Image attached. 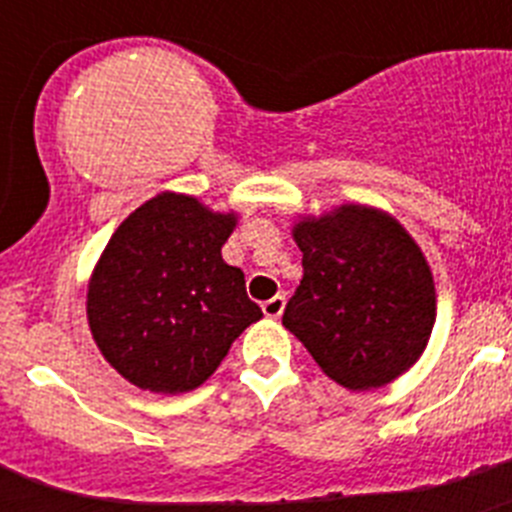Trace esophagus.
Listing matches in <instances>:
<instances>
[{
  "instance_id": "34e87169",
  "label": "esophagus",
  "mask_w": 512,
  "mask_h": 512,
  "mask_svg": "<svg viewBox=\"0 0 512 512\" xmlns=\"http://www.w3.org/2000/svg\"><path fill=\"white\" fill-rule=\"evenodd\" d=\"M284 305H287V297L277 295V297H271V300H266L264 305H261V310H264L266 318H279V315L284 312Z\"/></svg>"
}]
</instances>
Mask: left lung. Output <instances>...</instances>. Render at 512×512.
Listing matches in <instances>:
<instances>
[{"instance_id": "8db88e82", "label": "left lung", "mask_w": 512, "mask_h": 512, "mask_svg": "<svg viewBox=\"0 0 512 512\" xmlns=\"http://www.w3.org/2000/svg\"><path fill=\"white\" fill-rule=\"evenodd\" d=\"M302 282L284 310L318 366L348 390L392 382L423 354L436 320L431 269L397 220L343 205L300 220Z\"/></svg>"}]
</instances>
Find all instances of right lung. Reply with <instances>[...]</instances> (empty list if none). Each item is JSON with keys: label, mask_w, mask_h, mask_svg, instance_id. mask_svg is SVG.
Masks as SVG:
<instances>
[{"label": "right lung", "mask_w": 512, "mask_h": 512, "mask_svg": "<svg viewBox=\"0 0 512 512\" xmlns=\"http://www.w3.org/2000/svg\"><path fill=\"white\" fill-rule=\"evenodd\" d=\"M235 215L164 192L115 230L89 282V328L140 390L189 392L261 318L238 266L223 261Z\"/></svg>", "instance_id": "1"}]
</instances>
